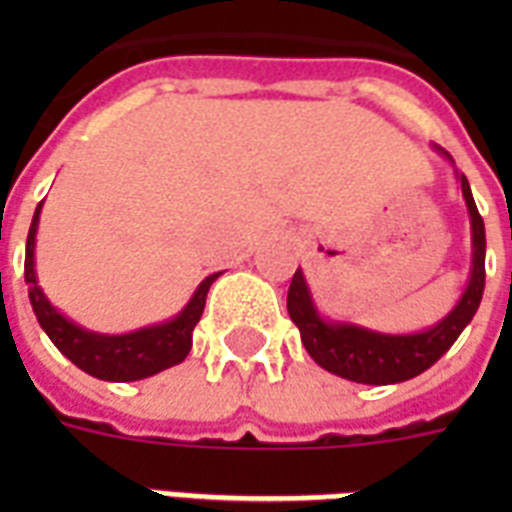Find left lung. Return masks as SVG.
<instances>
[{
	"mask_svg": "<svg viewBox=\"0 0 512 512\" xmlns=\"http://www.w3.org/2000/svg\"><path fill=\"white\" fill-rule=\"evenodd\" d=\"M436 151L454 167V159L444 148ZM454 177L460 183L462 199L468 207L470 217V276L462 289L460 300L446 313L444 319L436 321L433 327L420 332H406V335H390L377 329L361 327L353 321L327 319L313 300L311 287L305 281L303 271L297 268L289 284L287 311L289 319L300 329V340L305 350L321 369L337 374L342 380L361 382V385H396L422 374L436 364L446 350L452 348L454 340L462 335L476 316L481 297H484V260H486V231L484 220L478 215L476 201L470 193L468 177L454 167Z\"/></svg>",
	"mask_w": 512,
	"mask_h": 512,
	"instance_id": "obj_1",
	"label": "left lung"
}]
</instances>
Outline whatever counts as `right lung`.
<instances>
[{"label": "right lung", "mask_w": 512, "mask_h": 512, "mask_svg": "<svg viewBox=\"0 0 512 512\" xmlns=\"http://www.w3.org/2000/svg\"><path fill=\"white\" fill-rule=\"evenodd\" d=\"M42 204L44 201H39L31 228H28L26 281L31 284L28 300H31V308L36 313V321L47 332V337L55 342V348L82 372L106 382L146 380V377H154V374L185 361L193 345V327L199 324L201 313H204L209 287L215 284V279L223 271L209 273L207 279L193 289L191 300L172 319L151 324V327H140L135 332H124V335L92 332V329H84L82 324L68 319L66 313H60L50 303V297L44 295V289L39 287V279H36V231H39Z\"/></svg>", "instance_id": "obj_1"}]
</instances>
